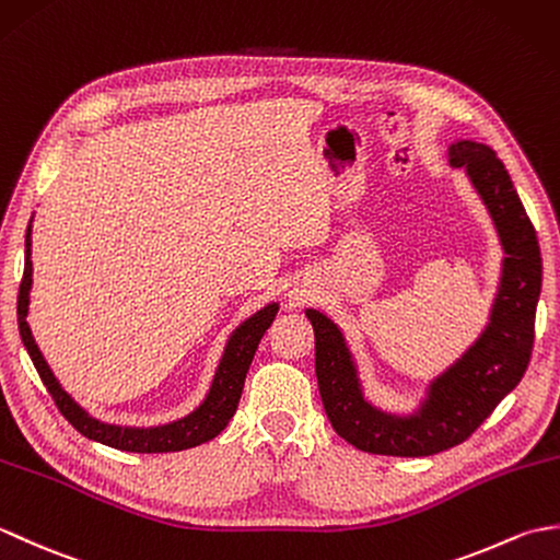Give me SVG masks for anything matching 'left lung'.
Returning <instances> with one entry per match:
<instances>
[{
    "label": "left lung",
    "instance_id": "left-lung-1",
    "mask_svg": "<svg viewBox=\"0 0 560 560\" xmlns=\"http://www.w3.org/2000/svg\"><path fill=\"white\" fill-rule=\"evenodd\" d=\"M452 168H464L489 209L505 249L491 319L474 347L438 375L419 411L395 416L363 397L341 329L319 311H305L315 329V375L331 428L363 452L428 457L464 443L525 375L534 347V315L541 293L537 231L495 151L455 141Z\"/></svg>",
    "mask_w": 560,
    "mask_h": 560
}]
</instances>
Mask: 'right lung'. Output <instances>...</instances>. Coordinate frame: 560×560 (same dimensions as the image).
Returning <instances> with one entry per match:
<instances>
[{
	"instance_id": "1",
	"label": "right lung",
	"mask_w": 560,
	"mask_h": 560,
	"mask_svg": "<svg viewBox=\"0 0 560 560\" xmlns=\"http://www.w3.org/2000/svg\"><path fill=\"white\" fill-rule=\"evenodd\" d=\"M31 277H33V265H31V225H28L26 265H23V279L19 287V303H16L19 331H21L23 347H26L35 371H38L43 385L47 387V392H50V397L55 399L57 409L62 411L65 419L89 440H96V443H103L115 450H125V452H177V450L197 447L201 443H207V440L217 438L233 419L237 401H241V395H243L245 375L259 347V339L265 337V331L269 329L279 311L277 303L261 307L259 313L245 319V323L233 331L229 343H225L223 359L217 368V375H213L209 395L192 413L185 416L180 421L156 425V428H122V425H110L93 419V416L83 411L79 404L71 399L62 387H59L57 377L52 375L50 365L45 363L38 343H35L31 327L26 323L28 291L33 283Z\"/></svg>"
}]
</instances>
